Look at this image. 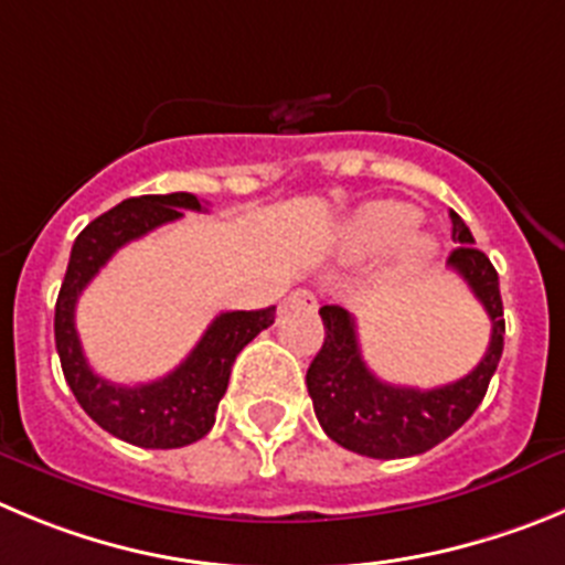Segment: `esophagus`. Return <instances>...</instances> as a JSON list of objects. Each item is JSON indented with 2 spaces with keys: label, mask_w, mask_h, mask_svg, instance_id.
<instances>
[{
  "label": "esophagus",
  "mask_w": 565,
  "mask_h": 565,
  "mask_svg": "<svg viewBox=\"0 0 565 565\" xmlns=\"http://www.w3.org/2000/svg\"><path fill=\"white\" fill-rule=\"evenodd\" d=\"M282 308H308V310H313V308H317V297H313L310 291H294V294H288V299L282 302Z\"/></svg>",
  "instance_id": "34e87169"
}]
</instances>
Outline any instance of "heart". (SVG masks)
<instances>
[{"instance_id":"b5f03b06","label":"heart","mask_w":565,"mask_h":565,"mask_svg":"<svg viewBox=\"0 0 565 565\" xmlns=\"http://www.w3.org/2000/svg\"><path fill=\"white\" fill-rule=\"evenodd\" d=\"M417 224V212L401 201H372L364 204L341 230V252L350 260L381 255L384 248L401 241V266L414 271L423 268L434 255V241L423 235H408Z\"/></svg>"}]
</instances>
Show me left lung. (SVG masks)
<instances>
[{"instance_id":"8db88e82","label":"left lung","mask_w":565,"mask_h":565,"mask_svg":"<svg viewBox=\"0 0 565 565\" xmlns=\"http://www.w3.org/2000/svg\"><path fill=\"white\" fill-rule=\"evenodd\" d=\"M451 224V237L459 246L448 257V268L468 282L490 317L488 353L468 375L437 390L386 384L361 359L355 319L339 305L319 308L324 344L310 361L305 384L319 426L347 451L372 459H403L431 451L434 445L465 426L488 392L504 350L499 274L490 257L473 246V235L454 210Z\"/></svg>"}]
</instances>
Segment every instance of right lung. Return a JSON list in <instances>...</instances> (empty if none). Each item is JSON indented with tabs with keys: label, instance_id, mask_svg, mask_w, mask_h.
Returning <instances> with one entry per match:
<instances>
[{
	"label": "right lung",
	"instance_id": "obj_1",
	"mask_svg": "<svg viewBox=\"0 0 565 565\" xmlns=\"http://www.w3.org/2000/svg\"><path fill=\"white\" fill-rule=\"evenodd\" d=\"M184 210L201 212L193 193L139 195L92 221L72 246L64 286L55 302V347L72 395L100 428L139 448H184L215 423L237 353L274 324V305L263 310H230L212 319L193 353L159 381L139 386L111 384L95 375L75 330V305L83 288L111 260L117 248L179 221Z\"/></svg>",
	"mask_w": 565,
	"mask_h": 565
}]
</instances>
